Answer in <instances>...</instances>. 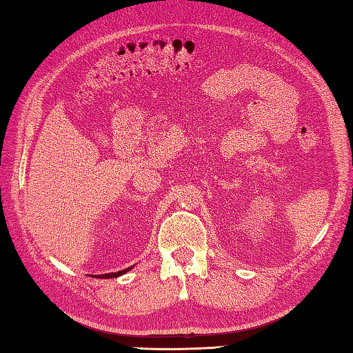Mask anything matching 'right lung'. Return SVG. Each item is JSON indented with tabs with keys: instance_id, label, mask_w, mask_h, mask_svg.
Returning a JSON list of instances; mask_svg holds the SVG:
<instances>
[{
	"instance_id": "right-lung-1",
	"label": "right lung",
	"mask_w": 353,
	"mask_h": 353,
	"mask_svg": "<svg viewBox=\"0 0 353 353\" xmlns=\"http://www.w3.org/2000/svg\"><path fill=\"white\" fill-rule=\"evenodd\" d=\"M133 267H129V268H125V270H121V272H117V273H106V274H99V276H95V277H100V279H110V277H118V276H123L124 273H127L129 272V270H132Z\"/></svg>"
}]
</instances>
